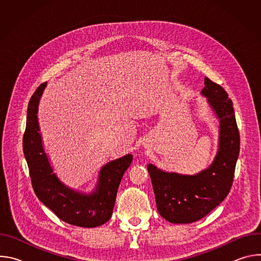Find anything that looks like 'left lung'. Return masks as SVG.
<instances>
[{"mask_svg": "<svg viewBox=\"0 0 261 261\" xmlns=\"http://www.w3.org/2000/svg\"><path fill=\"white\" fill-rule=\"evenodd\" d=\"M201 94L220 119L219 151L213 164L196 175L164 172L148 164L159 214L171 223L195 222L221 203L230 191L240 153V133L232 101L220 85L204 77Z\"/></svg>", "mask_w": 261, "mask_h": 261, "instance_id": "1", "label": "left lung"}]
</instances>
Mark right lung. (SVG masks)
<instances>
[{"mask_svg":"<svg viewBox=\"0 0 261 261\" xmlns=\"http://www.w3.org/2000/svg\"><path fill=\"white\" fill-rule=\"evenodd\" d=\"M45 86L46 83L41 84L30 99L22 138L23 154L34 192L61 220L69 224L88 228L97 227L110 219L121 179L133 157L126 155L107 163L100 171L97 190L90 195L68 189L53 173L38 132L37 113Z\"/></svg>","mask_w":261,"mask_h":261,"instance_id":"add662e5","label":"right lung"}]
</instances>
